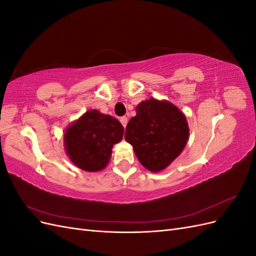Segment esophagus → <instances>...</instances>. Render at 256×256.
I'll return each mask as SVG.
<instances>
[{"label": "esophagus", "instance_id": "34e87169", "mask_svg": "<svg viewBox=\"0 0 256 256\" xmlns=\"http://www.w3.org/2000/svg\"><path fill=\"white\" fill-rule=\"evenodd\" d=\"M120 122H122V125L124 126V128H126V126H127V122H128V118H126V116H122V118H120Z\"/></svg>", "mask_w": 256, "mask_h": 256}]
</instances>
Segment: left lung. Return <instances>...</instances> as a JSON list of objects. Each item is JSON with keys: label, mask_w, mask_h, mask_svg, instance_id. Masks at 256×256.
<instances>
[{"label": "left lung", "mask_w": 256, "mask_h": 256, "mask_svg": "<svg viewBox=\"0 0 256 256\" xmlns=\"http://www.w3.org/2000/svg\"><path fill=\"white\" fill-rule=\"evenodd\" d=\"M136 112L126 127L125 140L145 168L152 173L164 171L188 142L186 115L168 100L152 97L138 104Z\"/></svg>", "instance_id": "left-lung-1"}]
</instances>
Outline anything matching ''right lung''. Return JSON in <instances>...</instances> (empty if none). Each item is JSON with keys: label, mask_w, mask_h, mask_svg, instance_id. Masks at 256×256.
<instances>
[{"label": "right lung", "mask_w": 256, "mask_h": 256, "mask_svg": "<svg viewBox=\"0 0 256 256\" xmlns=\"http://www.w3.org/2000/svg\"><path fill=\"white\" fill-rule=\"evenodd\" d=\"M124 127L115 118L88 110L72 122L64 134V147L72 164L86 172L104 170L113 145L122 141Z\"/></svg>", "instance_id": "add662e5"}]
</instances>
